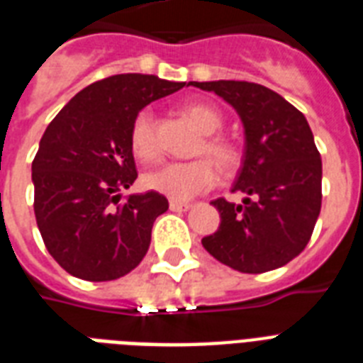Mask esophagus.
Masks as SVG:
<instances>
[{"label":"esophagus","instance_id":"34e87169","mask_svg":"<svg viewBox=\"0 0 363 363\" xmlns=\"http://www.w3.org/2000/svg\"><path fill=\"white\" fill-rule=\"evenodd\" d=\"M192 207L190 203H186V201H175V199H171L169 201V209L175 211V213H182V211H188Z\"/></svg>","mask_w":363,"mask_h":363}]
</instances>
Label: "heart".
<instances>
[{"label":"heart","instance_id":"obj_1","mask_svg":"<svg viewBox=\"0 0 363 363\" xmlns=\"http://www.w3.org/2000/svg\"><path fill=\"white\" fill-rule=\"evenodd\" d=\"M182 113L203 133V139L196 148V156L213 157L222 171L235 169L241 160L238 145L228 137L216 133L224 124L220 111L203 101H188L182 105ZM130 147L135 158L141 162H152L160 156L152 109L147 107L133 116L130 128ZM212 160L198 158L192 162H169L145 173L143 182L148 190L164 194L175 201H186L196 198L198 194L207 192L218 182L217 163L215 164L216 161Z\"/></svg>","mask_w":363,"mask_h":363}]
</instances>
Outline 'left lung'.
Here are the masks:
<instances>
[{
    "instance_id": "left-lung-1",
    "label": "left lung",
    "mask_w": 363,
    "mask_h": 363,
    "mask_svg": "<svg viewBox=\"0 0 363 363\" xmlns=\"http://www.w3.org/2000/svg\"><path fill=\"white\" fill-rule=\"evenodd\" d=\"M226 99L245 125V158L232 192L218 198L220 226L205 250L241 273L286 265L309 242L322 205V160L303 113L269 88L247 81L190 82Z\"/></svg>"
}]
</instances>
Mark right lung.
Here are the masks:
<instances>
[{
    "instance_id": "right-lung-1",
    "label": "right lung",
    "mask_w": 363,
    "mask_h": 363,
    "mask_svg": "<svg viewBox=\"0 0 363 363\" xmlns=\"http://www.w3.org/2000/svg\"><path fill=\"white\" fill-rule=\"evenodd\" d=\"M184 86L124 73L92 82L48 124L31 162L33 211L45 247L69 275L115 281L141 264L162 194L121 192L137 179L130 147L133 116Z\"/></svg>"
}]
</instances>
